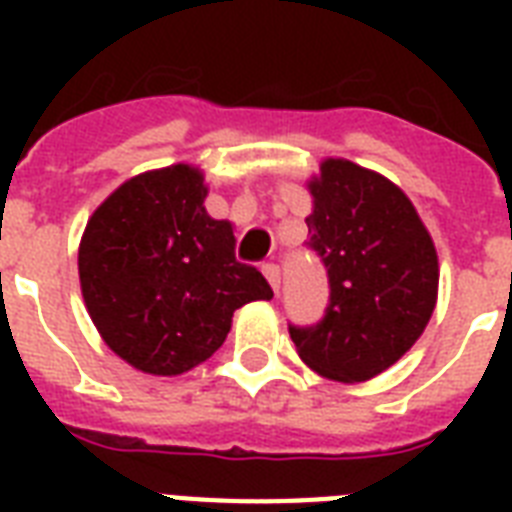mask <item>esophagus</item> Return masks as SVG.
I'll use <instances>...</instances> for the list:
<instances>
[{"label": "esophagus", "mask_w": 512, "mask_h": 512, "mask_svg": "<svg viewBox=\"0 0 512 512\" xmlns=\"http://www.w3.org/2000/svg\"><path fill=\"white\" fill-rule=\"evenodd\" d=\"M263 276L268 279V284H271L273 292H279V284H281V273H279V265L273 263H265L263 265Z\"/></svg>", "instance_id": "esophagus-1"}]
</instances>
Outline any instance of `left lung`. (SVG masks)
<instances>
[{"instance_id": "8db88e82", "label": "left lung", "mask_w": 512, "mask_h": 512, "mask_svg": "<svg viewBox=\"0 0 512 512\" xmlns=\"http://www.w3.org/2000/svg\"><path fill=\"white\" fill-rule=\"evenodd\" d=\"M311 244L329 273L327 316L289 327L297 356L327 380L366 382L396 364L428 327L438 255L422 217L393 180L329 156L308 180Z\"/></svg>"}]
</instances>
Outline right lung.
Here are the masks:
<instances>
[{
	"label": "right lung",
	"instance_id": "add662e5",
	"mask_svg": "<svg viewBox=\"0 0 512 512\" xmlns=\"http://www.w3.org/2000/svg\"><path fill=\"white\" fill-rule=\"evenodd\" d=\"M196 164L124 180L100 201L79 241L84 308L132 369L177 377L225 342L233 311L271 300L263 273L236 263L233 223L204 207Z\"/></svg>",
	"mask_w": 512,
	"mask_h": 512
}]
</instances>
